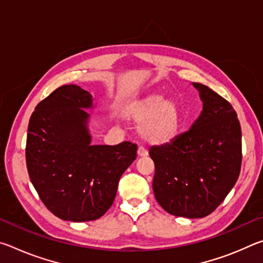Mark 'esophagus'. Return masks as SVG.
<instances>
[{"instance_id": "esophagus-1", "label": "esophagus", "mask_w": 263, "mask_h": 263, "mask_svg": "<svg viewBox=\"0 0 263 263\" xmlns=\"http://www.w3.org/2000/svg\"><path fill=\"white\" fill-rule=\"evenodd\" d=\"M147 155H148L147 149L142 147V146H140V147L138 148V157H140V158H145V157H147Z\"/></svg>"}]
</instances>
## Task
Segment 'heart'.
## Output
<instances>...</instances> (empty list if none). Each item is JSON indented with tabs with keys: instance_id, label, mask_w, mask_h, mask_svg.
Listing matches in <instances>:
<instances>
[{
	"instance_id": "b5f03b06",
	"label": "heart",
	"mask_w": 263,
	"mask_h": 263,
	"mask_svg": "<svg viewBox=\"0 0 263 263\" xmlns=\"http://www.w3.org/2000/svg\"><path fill=\"white\" fill-rule=\"evenodd\" d=\"M126 118L139 123V133L153 145H163L177 135L182 112L174 97L163 92H152L132 102L125 109Z\"/></svg>"
}]
</instances>
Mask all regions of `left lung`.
Listing matches in <instances>:
<instances>
[{
	"label": "left lung",
	"mask_w": 263,
	"mask_h": 263,
	"mask_svg": "<svg viewBox=\"0 0 263 263\" xmlns=\"http://www.w3.org/2000/svg\"><path fill=\"white\" fill-rule=\"evenodd\" d=\"M203 109L188 131L154 146L153 191L171 215L203 218L220 205L241 167V127L228 101L206 86L193 83Z\"/></svg>",
	"instance_id": "left-lung-1"
}]
</instances>
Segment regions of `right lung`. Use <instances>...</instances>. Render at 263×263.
<instances>
[{"label": "right lung", "instance_id": "right-lung-1", "mask_svg": "<svg viewBox=\"0 0 263 263\" xmlns=\"http://www.w3.org/2000/svg\"><path fill=\"white\" fill-rule=\"evenodd\" d=\"M90 92L75 84L55 89L31 116L26 166L39 197L64 220L99 219L115 201L123 173L137 158V145H92L86 110Z\"/></svg>", "mask_w": 263, "mask_h": 263}]
</instances>
